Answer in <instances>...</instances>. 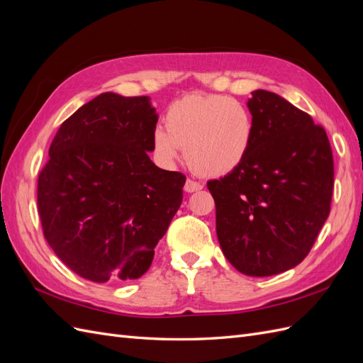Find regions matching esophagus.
<instances>
[{
  "label": "esophagus",
  "instance_id": "esophagus-1",
  "mask_svg": "<svg viewBox=\"0 0 363 363\" xmlns=\"http://www.w3.org/2000/svg\"><path fill=\"white\" fill-rule=\"evenodd\" d=\"M200 189H203V184L200 182H195V180H191V179L186 180V183H184V191L186 192L192 194V192H196Z\"/></svg>",
  "mask_w": 363,
  "mask_h": 363
}]
</instances>
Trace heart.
<instances>
[{
	"label": "heart",
	"mask_w": 363,
	"mask_h": 363,
	"mask_svg": "<svg viewBox=\"0 0 363 363\" xmlns=\"http://www.w3.org/2000/svg\"><path fill=\"white\" fill-rule=\"evenodd\" d=\"M164 125L151 133L152 155L162 167H172L184 148L192 171L219 177L238 168L255 139L250 108L223 95L192 94L172 103Z\"/></svg>",
	"instance_id": "obj_1"
}]
</instances>
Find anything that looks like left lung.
Listing matches in <instances>:
<instances>
[{
    "label": "left lung",
    "mask_w": 363,
    "mask_h": 363,
    "mask_svg": "<svg viewBox=\"0 0 363 363\" xmlns=\"http://www.w3.org/2000/svg\"><path fill=\"white\" fill-rule=\"evenodd\" d=\"M247 106L255 118L248 155L207 188L224 256L245 276L267 277L309 255L330 213L333 155L325 130L283 96L257 89Z\"/></svg>",
    "instance_id": "1"
}]
</instances>
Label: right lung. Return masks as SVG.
<instances>
[{
	"label": "right lung",
	"mask_w": 363,
	"mask_h": 363,
	"mask_svg": "<svg viewBox=\"0 0 363 363\" xmlns=\"http://www.w3.org/2000/svg\"><path fill=\"white\" fill-rule=\"evenodd\" d=\"M150 96L104 92L60 125L38 180L43 236L80 277L123 283L148 271L186 177L151 162Z\"/></svg>",
	"instance_id": "right-lung-1"
}]
</instances>
